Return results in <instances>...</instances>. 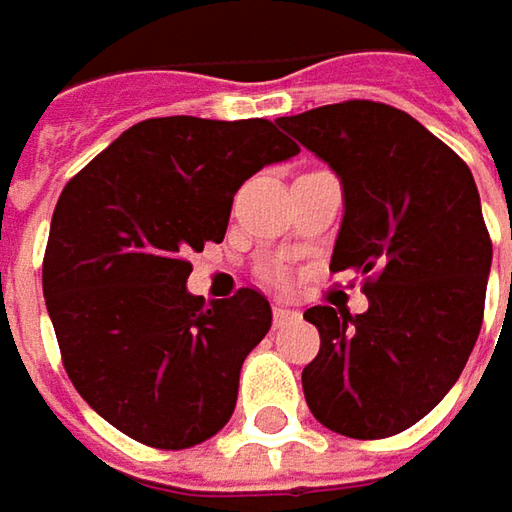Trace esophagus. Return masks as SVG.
Masks as SVG:
<instances>
[{
    "label": "esophagus",
    "instance_id": "esophagus-1",
    "mask_svg": "<svg viewBox=\"0 0 512 512\" xmlns=\"http://www.w3.org/2000/svg\"><path fill=\"white\" fill-rule=\"evenodd\" d=\"M293 316H296V313H293L290 307H285V305H276V307H273V325H276V327L287 325V322H290Z\"/></svg>",
    "mask_w": 512,
    "mask_h": 512
}]
</instances>
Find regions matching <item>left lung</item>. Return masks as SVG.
<instances>
[{"label": "left lung", "mask_w": 512, "mask_h": 512, "mask_svg": "<svg viewBox=\"0 0 512 512\" xmlns=\"http://www.w3.org/2000/svg\"><path fill=\"white\" fill-rule=\"evenodd\" d=\"M279 125L342 179L330 270L367 276L364 313H305L322 339L302 370L307 407L350 439L396 436L447 396L482 330L493 242L473 173L384 102L350 99Z\"/></svg>", "instance_id": "1"}]
</instances>
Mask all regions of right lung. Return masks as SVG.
<instances>
[{
	"mask_svg": "<svg viewBox=\"0 0 512 512\" xmlns=\"http://www.w3.org/2000/svg\"><path fill=\"white\" fill-rule=\"evenodd\" d=\"M299 153L270 119H145L70 179L50 222L42 290L65 373L116 430L185 450L233 416L270 305L242 287L187 293L190 250L222 242L233 193Z\"/></svg>",
	"mask_w": 512,
	"mask_h": 512,
	"instance_id": "obj_1",
	"label": "right lung"
}]
</instances>
